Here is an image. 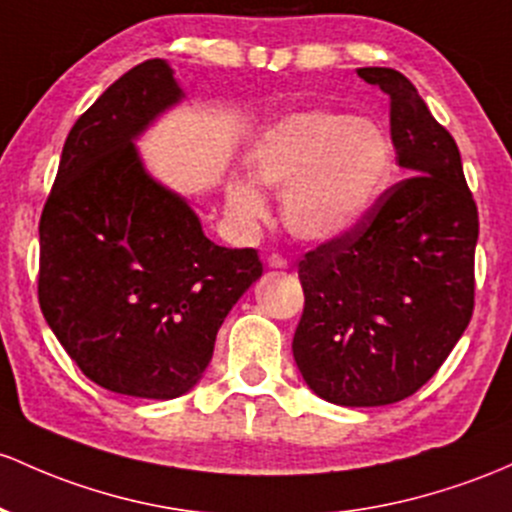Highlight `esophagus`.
I'll list each match as a JSON object with an SVG mask.
<instances>
[{"label":"esophagus","mask_w":512,"mask_h":512,"mask_svg":"<svg viewBox=\"0 0 512 512\" xmlns=\"http://www.w3.org/2000/svg\"><path fill=\"white\" fill-rule=\"evenodd\" d=\"M267 267H272V269H286V267H289V262H286L282 255H277V252H272V255L267 257Z\"/></svg>","instance_id":"34e87169"}]
</instances>
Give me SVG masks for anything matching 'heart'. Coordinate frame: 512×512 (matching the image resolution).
I'll list each match as a JSON object with an SVG mask.
<instances>
[{
	"label": "heart",
	"instance_id": "heart-1",
	"mask_svg": "<svg viewBox=\"0 0 512 512\" xmlns=\"http://www.w3.org/2000/svg\"><path fill=\"white\" fill-rule=\"evenodd\" d=\"M391 136L379 121L311 109L284 116L247 155L250 177L282 192V218L291 235L328 243L352 233L389 189ZM226 209L243 226L265 218V199L250 182L226 189Z\"/></svg>",
	"mask_w": 512,
	"mask_h": 512
}]
</instances>
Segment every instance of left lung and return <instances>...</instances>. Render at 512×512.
Segmentation results:
<instances>
[{
  "label": "left lung",
  "instance_id": "1",
  "mask_svg": "<svg viewBox=\"0 0 512 512\" xmlns=\"http://www.w3.org/2000/svg\"><path fill=\"white\" fill-rule=\"evenodd\" d=\"M391 99L396 160L411 177L386 189L352 233L299 262L303 313L296 367L338 406L413 396L462 338L474 313L479 211L454 138L408 77L359 67Z\"/></svg>",
  "mask_w": 512,
  "mask_h": 512
}]
</instances>
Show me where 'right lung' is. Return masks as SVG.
Returning <instances> with one entry per match:
<instances>
[{"label": "right lung", "instance_id": "obj_1", "mask_svg": "<svg viewBox=\"0 0 512 512\" xmlns=\"http://www.w3.org/2000/svg\"><path fill=\"white\" fill-rule=\"evenodd\" d=\"M182 97L165 60L111 84L72 126L38 226L55 338L101 389L157 401L201 379L228 311L262 277L257 250L211 243L140 160L136 138Z\"/></svg>", "mask_w": 512, "mask_h": 512}]
</instances>
